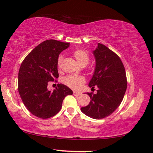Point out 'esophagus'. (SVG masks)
Here are the masks:
<instances>
[{"label":"esophagus","instance_id":"obj_1","mask_svg":"<svg viewBox=\"0 0 153 153\" xmlns=\"http://www.w3.org/2000/svg\"><path fill=\"white\" fill-rule=\"evenodd\" d=\"M74 96H79V95H81V93H77V92H74Z\"/></svg>","mask_w":153,"mask_h":153}]
</instances>
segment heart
Returning a JSON list of instances; mask_svg holds the SVG:
<instances>
[{
  "label": "heart",
  "mask_w": 153,
  "mask_h": 153,
  "mask_svg": "<svg viewBox=\"0 0 153 153\" xmlns=\"http://www.w3.org/2000/svg\"><path fill=\"white\" fill-rule=\"evenodd\" d=\"M75 59H76L77 62L81 65L84 67L89 62V56L86 51L80 49H77L74 51L73 52ZM63 60L62 55H59L57 59V66L60 67ZM64 83L69 86L73 89L77 90L85 82V79L82 76H69L65 77L63 79Z\"/></svg>",
  "instance_id": "b5f03b06"
}]
</instances>
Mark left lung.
Instances as JSON below:
<instances>
[{
    "label": "left lung",
    "instance_id": "left-lung-1",
    "mask_svg": "<svg viewBox=\"0 0 153 153\" xmlns=\"http://www.w3.org/2000/svg\"><path fill=\"white\" fill-rule=\"evenodd\" d=\"M95 69L88 86L96 94L87 93L91 101L81 108L84 114L94 119H102L111 114L122 102L127 86L125 69L118 56L105 45L98 43L93 52Z\"/></svg>",
    "mask_w": 153,
    "mask_h": 153
}]
</instances>
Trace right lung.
<instances>
[{"mask_svg": "<svg viewBox=\"0 0 153 153\" xmlns=\"http://www.w3.org/2000/svg\"><path fill=\"white\" fill-rule=\"evenodd\" d=\"M69 43L50 39L41 43L26 56L18 73V92L24 105L38 118H49L59 112L65 97L72 94L69 87L58 84L49 91L48 82L59 77L57 59Z\"/></svg>", "mask_w": 153, "mask_h": 153, "instance_id": "add662e5", "label": "right lung"}]
</instances>
